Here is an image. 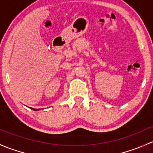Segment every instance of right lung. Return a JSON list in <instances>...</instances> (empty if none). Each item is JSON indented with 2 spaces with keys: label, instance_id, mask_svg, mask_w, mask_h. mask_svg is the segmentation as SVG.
Listing matches in <instances>:
<instances>
[{
  "label": "right lung",
  "instance_id": "obj_1",
  "mask_svg": "<svg viewBox=\"0 0 153 153\" xmlns=\"http://www.w3.org/2000/svg\"><path fill=\"white\" fill-rule=\"evenodd\" d=\"M31 109H32L33 111H40V110H41V109H34V108H31Z\"/></svg>",
  "mask_w": 153,
  "mask_h": 153
}]
</instances>
